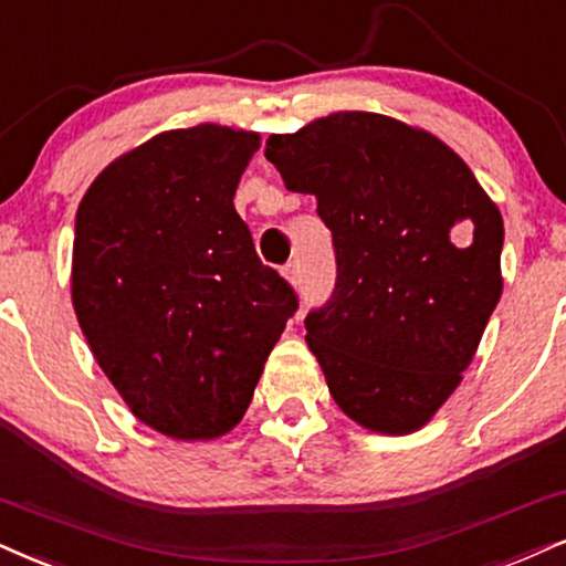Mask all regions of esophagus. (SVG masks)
Wrapping results in <instances>:
<instances>
[{"label": "esophagus", "mask_w": 566, "mask_h": 566, "mask_svg": "<svg viewBox=\"0 0 566 566\" xmlns=\"http://www.w3.org/2000/svg\"><path fill=\"white\" fill-rule=\"evenodd\" d=\"M283 275H285V281H289L291 285H298L302 283V268H298V262L294 260V262H289L283 268Z\"/></svg>", "instance_id": "34e87169"}]
</instances>
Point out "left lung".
Masks as SVG:
<instances>
[{"instance_id":"obj_1","label":"left lung","mask_w":566,"mask_h":566,"mask_svg":"<svg viewBox=\"0 0 566 566\" xmlns=\"http://www.w3.org/2000/svg\"><path fill=\"white\" fill-rule=\"evenodd\" d=\"M264 157L333 233L336 289L304 319L331 396L373 432L420 430L501 298L499 207L441 138L378 113L275 134Z\"/></svg>"}]
</instances>
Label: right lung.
I'll use <instances>...</instances> for the list:
<instances>
[{
    "label": "right lung",
    "mask_w": 566,
    "mask_h": 566,
    "mask_svg": "<svg viewBox=\"0 0 566 566\" xmlns=\"http://www.w3.org/2000/svg\"><path fill=\"white\" fill-rule=\"evenodd\" d=\"M260 136L201 123L107 165L75 214V317L130 411L178 441L241 422L296 294L256 256L235 188Z\"/></svg>",
    "instance_id": "add662e5"
}]
</instances>
